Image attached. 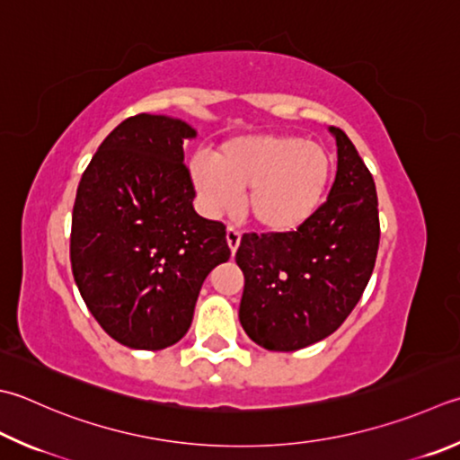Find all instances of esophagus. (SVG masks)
I'll return each instance as SVG.
<instances>
[{
  "mask_svg": "<svg viewBox=\"0 0 460 460\" xmlns=\"http://www.w3.org/2000/svg\"><path fill=\"white\" fill-rule=\"evenodd\" d=\"M226 240H228V246L232 250V254H234L238 250V246H240V232L236 228L228 226L226 228Z\"/></svg>",
  "mask_w": 460,
  "mask_h": 460,
  "instance_id": "esophagus-1",
  "label": "esophagus"
}]
</instances>
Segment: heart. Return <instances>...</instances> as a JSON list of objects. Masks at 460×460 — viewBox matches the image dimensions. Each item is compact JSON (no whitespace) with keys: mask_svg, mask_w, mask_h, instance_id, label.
<instances>
[{"mask_svg":"<svg viewBox=\"0 0 460 460\" xmlns=\"http://www.w3.org/2000/svg\"><path fill=\"white\" fill-rule=\"evenodd\" d=\"M190 178L208 216L232 214L246 192V212L272 234L298 230L323 206L332 181V155L324 146L290 134H242L194 155Z\"/></svg>","mask_w":460,"mask_h":460,"instance_id":"heart-1","label":"heart"}]
</instances>
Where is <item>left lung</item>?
I'll return each mask as SVG.
<instances>
[{"label":"left lung","mask_w":460,"mask_h":460,"mask_svg":"<svg viewBox=\"0 0 460 460\" xmlns=\"http://www.w3.org/2000/svg\"><path fill=\"white\" fill-rule=\"evenodd\" d=\"M328 200L288 234H244L236 264L244 272L240 324L266 350L292 352L331 336L375 270L380 224L375 180L341 128Z\"/></svg>","instance_id":"left-lung-1"}]
</instances>
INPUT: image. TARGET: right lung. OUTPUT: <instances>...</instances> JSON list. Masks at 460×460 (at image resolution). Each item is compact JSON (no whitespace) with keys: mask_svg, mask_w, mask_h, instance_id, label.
<instances>
[{"mask_svg":"<svg viewBox=\"0 0 460 460\" xmlns=\"http://www.w3.org/2000/svg\"><path fill=\"white\" fill-rule=\"evenodd\" d=\"M196 129L137 114L108 134L77 186L69 260L85 306L137 350L176 344L206 276L230 258L226 226L198 216L184 164Z\"/></svg>","mask_w":460,"mask_h":460,"instance_id":"1","label":"right lung"}]
</instances>
